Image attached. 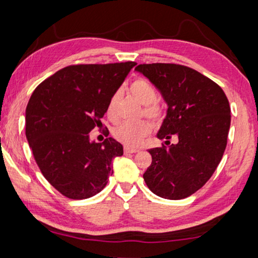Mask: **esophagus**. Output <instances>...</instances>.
I'll use <instances>...</instances> for the list:
<instances>
[{
  "label": "esophagus",
  "mask_w": 258,
  "mask_h": 258,
  "mask_svg": "<svg viewBox=\"0 0 258 258\" xmlns=\"http://www.w3.org/2000/svg\"><path fill=\"white\" fill-rule=\"evenodd\" d=\"M124 152H125V154H137V152H139V150L138 149H134V148L125 147L124 148Z\"/></svg>",
  "instance_id": "obj_1"
}]
</instances>
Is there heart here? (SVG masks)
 Segmentation results:
<instances>
[{
    "label": "heart",
    "instance_id": "heart-1",
    "mask_svg": "<svg viewBox=\"0 0 258 258\" xmlns=\"http://www.w3.org/2000/svg\"><path fill=\"white\" fill-rule=\"evenodd\" d=\"M130 93L135 100L145 106L143 113L151 120H157L161 116V108L155 101L157 100V91L155 86L145 78H138L130 85ZM119 101V92H115L109 99L107 104V115L110 119H116L117 106ZM150 132V126L145 120L137 123H120L112 130V135L119 142L127 147H137L143 138Z\"/></svg>",
    "mask_w": 258,
    "mask_h": 258
}]
</instances>
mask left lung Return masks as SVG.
Masks as SVG:
<instances>
[{"instance_id": "obj_1", "label": "left lung", "mask_w": 258, "mask_h": 258, "mask_svg": "<svg viewBox=\"0 0 258 258\" xmlns=\"http://www.w3.org/2000/svg\"><path fill=\"white\" fill-rule=\"evenodd\" d=\"M163 95L167 111L157 133L175 145L154 148L143 178L158 197L178 200L206 183L223 157L231 123L229 100L215 82L195 69L175 63L139 64Z\"/></svg>"}]
</instances>
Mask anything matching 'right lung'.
<instances>
[{
	"instance_id": "obj_1",
	"label": "right lung",
	"mask_w": 258,
	"mask_h": 258,
	"mask_svg": "<svg viewBox=\"0 0 258 258\" xmlns=\"http://www.w3.org/2000/svg\"><path fill=\"white\" fill-rule=\"evenodd\" d=\"M133 61L76 64L56 72L38 85L26 108V138L50 184L71 199L99 194L112 175V160L123 146L108 138L91 141L102 126L111 95L135 66Z\"/></svg>"
}]
</instances>
